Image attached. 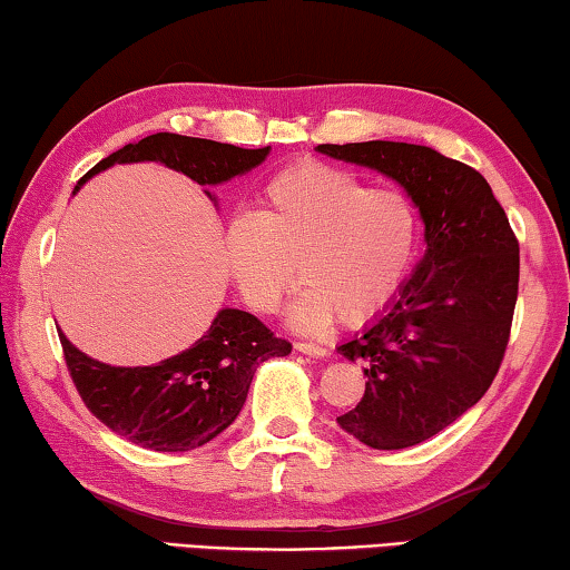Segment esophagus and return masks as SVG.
Here are the masks:
<instances>
[{
  "label": "esophagus",
  "instance_id": "esophagus-1",
  "mask_svg": "<svg viewBox=\"0 0 570 570\" xmlns=\"http://www.w3.org/2000/svg\"><path fill=\"white\" fill-rule=\"evenodd\" d=\"M295 351L303 353V355H311V357H327L325 347L313 345V343H295Z\"/></svg>",
  "mask_w": 570,
  "mask_h": 570
}]
</instances>
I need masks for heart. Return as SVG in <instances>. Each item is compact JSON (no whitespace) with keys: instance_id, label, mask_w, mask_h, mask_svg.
Segmentation results:
<instances>
[{"instance_id":"obj_1","label":"heart","mask_w":570,"mask_h":570,"mask_svg":"<svg viewBox=\"0 0 570 570\" xmlns=\"http://www.w3.org/2000/svg\"><path fill=\"white\" fill-rule=\"evenodd\" d=\"M421 247V213L403 189L371 187L317 159L277 169L259 187V215L235 213L223 229L225 267L243 303L287 313L297 333L321 335L381 317L401 295Z\"/></svg>"}]
</instances>
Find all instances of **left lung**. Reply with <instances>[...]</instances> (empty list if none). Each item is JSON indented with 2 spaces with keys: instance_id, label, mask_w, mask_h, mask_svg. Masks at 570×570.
Instances as JSON below:
<instances>
[{
  "instance_id": "obj_1",
  "label": "left lung",
  "mask_w": 570,
  "mask_h": 570,
  "mask_svg": "<svg viewBox=\"0 0 570 570\" xmlns=\"http://www.w3.org/2000/svg\"><path fill=\"white\" fill-rule=\"evenodd\" d=\"M315 149L395 179L425 225V255L401 295L337 345L367 377L363 401L337 423L375 451H401L491 387L515 311L518 239L485 177L433 147L373 139Z\"/></svg>"
}]
</instances>
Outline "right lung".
I'll return each instance as SVG.
<instances>
[{
    "mask_svg": "<svg viewBox=\"0 0 570 570\" xmlns=\"http://www.w3.org/2000/svg\"><path fill=\"white\" fill-rule=\"evenodd\" d=\"M267 155L269 147L245 149L215 139L157 132L97 163L79 179L75 193L112 165L157 163L187 175L215 199L209 187L249 173ZM59 343L69 375L92 415L117 435L159 453L193 451L217 438L243 411L257 365L293 351L255 315L235 307H223L195 345L157 365L99 363L77 351L62 331Z\"/></svg>",
    "mask_w": 570,
    "mask_h": 570,
    "instance_id": "right-lung-1",
    "label": "right lung"
}]
</instances>
